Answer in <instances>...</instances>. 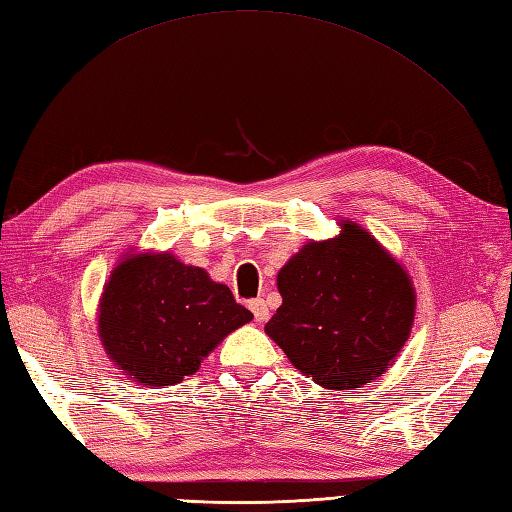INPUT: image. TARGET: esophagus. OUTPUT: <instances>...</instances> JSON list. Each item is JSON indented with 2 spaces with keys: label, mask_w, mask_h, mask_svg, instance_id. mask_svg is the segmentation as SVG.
Segmentation results:
<instances>
[{
  "label": "esophagus",
  "mask_w": 512,
  "mask_h": 512,
  "mask_svg": "<svg viewBox=\"0 0 512 512\" xmlns=\"http://www.w3.org/2000/svg\"><path fill=\"white\" fill-rule=\"evenodd\" d=\"M248 308H250V312H253V317H255V321H266L268 319V306H266V301L264 299H253L248 303Z\"/></svg>",
  "instance_id": "esophagus-1"
}]
</instances>
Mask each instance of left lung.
I'll use <instances>...</instances> for the list:
<instances>
[{"instance_id":"8db88e82","label":"left lung","mask_w":512,"mask_h":512,"mask_svg":"<svg viewBox=\"0 0 512 512\" xmlns=\"http://www.w3.org/2000/svg\"><path fill=\"white\" fill-rule=\"evenodd\" d=\"M284 303L266 334L299 372L328 389L374 380L409 339L416 295L402 266L356 224L310 242L279 270Z\"/></svg>"}]
</instances>
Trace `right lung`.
<instances>
[{
	"instance_id": "obj_1",
	"label": "right lung",
	"mask_w": 512,
	"mask_h": 512,
	"mask_svg": "<svg viewBox=\"0 0 512 512\" xmlns=\"http://www.w3.org/2000/svg\"><path fill=\"white\" fill-rule=\"evenodd\" d=\"M250 319V310L202 268L184 266L169 253L138 255L107 281L99 332L127 376L160 387L198 372L202 358Z\"/></svg>"
}]
</instances>
